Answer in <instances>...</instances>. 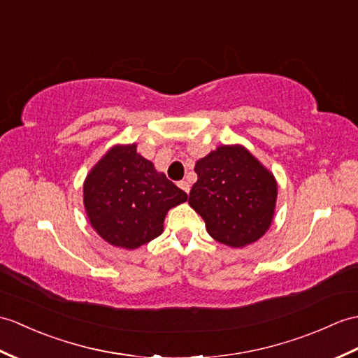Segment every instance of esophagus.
I'll use <instances>...</instances> for the list:
<instances>
[{"instance_id":"esophagus-1","label":"esophagus","mask_w":358,"mask_h":358,"mask_svg":"<svg viewBox=\"0 0 358 358\" xmlns=\"http://www.w3.org/2000/svg\"><path fill=\"white\" fill-rule=\"evenodd\" d=\"M178 186H180V189L185 190L186 194H189V190H190V185H189L187 181H185V180H182V181H178Z\"/></svg>"}]
</instances>
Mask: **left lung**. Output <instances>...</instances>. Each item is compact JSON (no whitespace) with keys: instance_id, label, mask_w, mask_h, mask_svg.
<instances>
[{"instance_id":"8db88e82","label":"left lung","mask_w":358,"mask_h":358,"mask_svg":"<svg viewBox=\"0 0 358 358\" xmlns=\"http://www.w3.org/2000/svg\"><path fill=\"white\" fill-rule=\"evenodd\" d=\"M195 172L189 204L201 215L213 239L239 248L268 230L278 185L245 148L220 146L196 162Z\"/></svg>"}]
</instances>
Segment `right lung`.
Instances as JSON below:
<instances>
[{"label": "right lung", "instance_id": "add662e5", "mask_svg": "<svg viewBox=\"0 0 358 358\" xmlns=\"http://www.w3.org/2000/svg\"><path fill=\"white\" fill-rule=\"evenodd\" d=\"M186 199L185 190L137 154L136 145L114 146L84 185L91 226L106 243L128 250L160 236L166 213Z\"/></svg>", "mask_w": 358, "mask_h": 358}]
</instances>
